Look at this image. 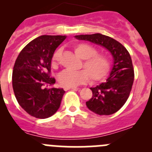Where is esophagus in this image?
Wrapping results in <instances>:
<instances>
[{
	"instance_id": "34e87169",
	"label": "esophagus",
	"mask_w": 152,
	"mask_h": 152,
	"mask_svg": "<svg viewBox=\"0 0 152 152\" xmlns=\"http://www.w3.org/2000/svg\"><path fill=\"white\" fill-rule=\"evenodd\" d=\"M77 87H65V88H64V90H65V91H67V90H77Z\"/></svg>"
}]
</instances>
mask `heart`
<instances>
[{"instance_id":"b5f03b06","label":"heart","mask_w":152,"mask_h":152,"mask_svg":"<svg viewBox=\"0 0 152 152\" xmlns=\"http://www.w3.org/2000/svg\"><path fill=\"white\" fill-rule=\"evenodd\" d=\"M74 51L81 59H84L83 67L85 70L73 71L65 70L59 75L61 85L73 87L85 83L90 79L94 82L100 81L106 77L110 67V59L103 54L97 53L95 48L87 43L75 45ZM61 49L56 50L52 57V65L56 66L60 61Z\"/></svg>"}]
</instances>
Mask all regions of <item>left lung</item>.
Listing matches in <instances>:
<instances>
[{
  "instance_id": "1",
  "label": "left lung",
  "mask_w": 152,
  "mask_h": 152,
  "mask_svg": "<svg viewBox=\"0 0 152 152\" xmlns=\"http://www.w3.org/2000/svg\"><path fill=\"white\" fill-rule=\"evenodd\" d=\"M79 40H87L105 48L113 57V65L105 82L90 87L93 96L86 102L90 111L100 115H109L118 111L128 99L134 82L131 56L122 44L102 34L76 35Z\"/></svg>"
}]
</instances>
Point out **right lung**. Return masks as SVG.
I'll return each instance as SVG.
<instances>
[{
    "label": "right lung",
    "instance_id": "right-lung-1",
    "mask_svg": "<svg viewBox=\"0 0 152 152\" xmlns=\"http://www.w3.org/2000/svg\"><path fill=\"white\" fill-rule=\"evenodd\" d=\"M65 38L62 35L38 37L24 47L15 61L12 72L15 96L20 106L37 118L53 115L65 93L62 88L46 87L56 82L50 76L51 59Z\"/></svg>",
    "mask_w": 152,
    "mask_h": 152
}]
</instances>
